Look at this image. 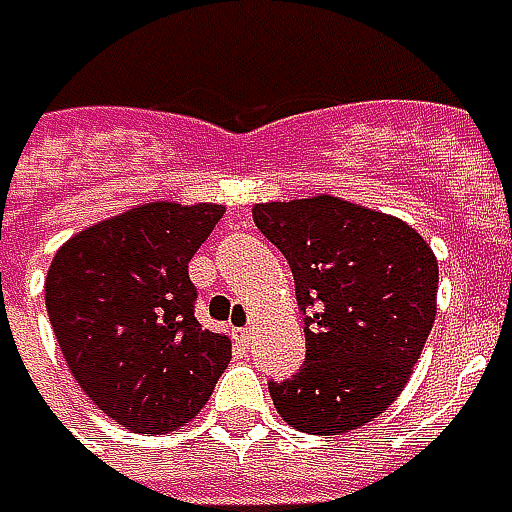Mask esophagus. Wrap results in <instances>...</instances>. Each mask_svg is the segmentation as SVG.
Instances as JSON below:
<instances>
[{"mask_svg":"<svg viewBox=\"0 0 512 512\" xmlns=\"http://www.w3.org/2000/svg\"><path fill=\"white\" fill-rule=\"evenodd\" d=\"M236 339H239V342L250 344V339H253V330H250V327H239V330H236Z\"/></svg>","mask_w":512,"mask_h":512,"instance_id":"1","label":"esophagus"}]
</instances>
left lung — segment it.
Returning <instances> with one entry per match:
<instances>
[{
	"mask_svg": "<svg viewBox=\"0 0 512 512\" xmlns=\"http://www.w3.org/2000/svg\"><path fill=\"white\" fill-rule=\"evenodd\" d=\"M305 310L302 370L270 382L290 427L342 436L396 402L436 322L439 262L413 227L336 196L253 207Z\"/></svg>",
	"mask_w": 512,
	"mask_h": 512,
	"instance_id": "8db88e82",
	"label": "left lung"
}]
</instances>
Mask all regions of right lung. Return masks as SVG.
<instances>
[{
	"label": "right lung",
	"instance_id": "add662e5",
	"mask_svg": "<svg viewBox=\"0 0 512 512\" xmlns=\"http://www.w3.org/2000/svg\"><path fill=\"white\" fill-rule=\"evenodd\" d=\"M222 205L148 202L85 227L45 279L50 325L73 379L133 433L187 424L230 362V339L196 322L187 262Z\"/></svg>",
	"mask_w": 512,
	"mask_h": 512
}]
</instances>
